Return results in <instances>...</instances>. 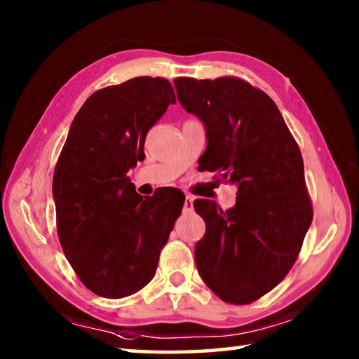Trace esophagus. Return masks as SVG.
Here are the masks:
<instances>
[{
	"label": "esophagus",
	"mask_w": 359,
	"mask_h": 359,
	"mask_svg": "<svg viewBox=\"0 0 359 359\" xmlns=\"http://www.w3.org/2000/svg\"><path fill=\"white\" fill-rule=\"evenodd\" d=\"M193 210V196L187 195L184 201V212H191Z\"/></svg>",
	"instance_id": "esophagus-1"
}]
</instances>
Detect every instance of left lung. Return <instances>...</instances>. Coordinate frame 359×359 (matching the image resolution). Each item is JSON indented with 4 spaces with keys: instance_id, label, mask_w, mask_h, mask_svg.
I'll list each match as a JSON object with an SVG mask.
<instances>
[{
    "instance_id": "1",
    "label": "left lung",
    "mask_w": 359,
    "mask_h": 359,
    "mask_svg": "<svg viewBox=\"0 0 359 359\" xmlns=\"http://www.w3.org/2000/svg\"><path fill=\"white\" fill-rule=\"evenodd\" d=\"M174 86L206 128L200 168L238 187L226 210L193 203L206 222L198 273L224 302L252 304L292 269L313 220L300 149L275 102L244 79L175 78Z\"/></svg>"
}]
</instances>
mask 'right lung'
I'll list each match as a JSON object with an SVG mask.
<instances>
[{"mask_svg":"<svg viewBox=\"0 0 359 359\" xmlns=\"http://www.w3.org/2000/svg\"><path fill=\"white\" fill-rule=\"evenodd\" d=\"M175 94L164 78L139 76L90 95L73 119L57 159L53 195L67 260L89 291L133 295L151 281L185 195L140 196L128 170L145 158L147 133Z\"/></svg>","mask_w":359,"mask_h":359,"instance_id":"right-lung-1","label":"right lung"}]
</instances>
